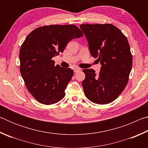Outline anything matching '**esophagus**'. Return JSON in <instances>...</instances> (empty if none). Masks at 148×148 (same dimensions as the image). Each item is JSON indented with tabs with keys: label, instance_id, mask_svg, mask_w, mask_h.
<instances>
[{
	"label": "esophagus",
	"instance_id": "1",
	"mask_svg": "<svg viewBox=\"0 0 148 148\" xmlns=\"http://www.w3.org/2000/svg\"><path fill=\"white\" fill-rule=\"evenodd\" d=\"M80 70H81V69H80L79 68H75V69H74V72H79Z\"/></svg>",
	"mask_w": 148,
	"mask_h": 148
}]
</instances>
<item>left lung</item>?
I'll return each instance as SVG.
<instances>
[{
	"label": "left lung",
	"mask_w": 148,
	"mask_h": 148,
	"mask_svg": "<svg viewBox=\"0 0 148 148\" xmlns=\"http://www.w3.org/2000/svg\"><path fill=\"white\" fill-rule=\"evenodd\" d=\"M88 42L91 56L102 65L97 75L93 69H84V93L89 101L108 104L126 87L132 66V56L126 36L112 24H83L79 26Z\"/></svg>",
	"instance_id": "1"
}]
</instances>
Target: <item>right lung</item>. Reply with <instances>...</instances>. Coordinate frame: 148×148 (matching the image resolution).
<instances>
[{"label":"right lung","mask_w":148,"mask_h":148,"mask_svg":"<svg viewBox=\"0 0 148 148\" xmlns=\"http://www.w3.org/2000/svg\"><path fill=\"white\" fill-rule=\"evenodd\" d=\"M83 34L74 25H51L33 30L25 40L19 51L20 72L27 89L40 103L50 105L64 98L74 71L55 66L52 58Z\"/></svg>","instance_id":"right-lung-1"}]
</instances>
